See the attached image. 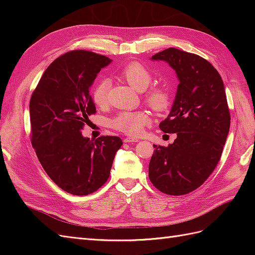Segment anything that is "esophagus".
<instances>
[{
	"label": "esophagus",
	"mask_w": 255,
	"mask_h": 255,
	"mask_svg": "<svg viewBox=\"0 0 255 255\" xmlns=\"http://www.w3.org/2000/svg\"><path fill=\"white\" fill-rule=\"evenodd\" d=\"M123 141L127 142V143H128V142H138V141H139V139H138V138H135V137H127V138H125V139H123Z\"/></svg>",
	"instance_id": "34e87169"
}]
</instances>
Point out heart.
Returning <instances> with one entry per match:
<instances>
[{"label": "heart", "mask_w": 255, "mask_h": 255, "mask_svg": "<svg viewBox=\"0 0 255 255\" xmlns=\"http://www.w3.org/2000/svg\"><path fill=\"white\" fill-rule=\"evenodd\" d=\"M121 75L130 86L138 91L145 90L152 82L151 72L143 65L138 63L127 65L122 69ZM110 85L109 80H102L96 85L92 91V99L96 105L104 106L107 103V91L110 89ZM144 100L153 110L160 112L169 106L170 96L166 88L154 86L146 92ZM150 121V116L144 111L121 112L110 120V126L114 129L125 134L136 135L140 133L142 128L149 125Z\"/></svg>", "instance_id": "1"}]
</instances>
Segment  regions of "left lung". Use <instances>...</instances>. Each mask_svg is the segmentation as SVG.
Wrapping results in <instances>:
<instances>
[{
    "instance_id": "8db88e82",
    "label": "left lung",
    "mask_w": 255,
    "mask_h": 255,
    "mask_svg": "<svg viewBox=\"0 0 255 255\" xmlns=\"http://www.w3.org/2000/svg\"><path fill=\"white\" fill-rule=\"evenodd\" d=\"M176 73L175 99L159 123L165 133H176L168 146L153 144L149 177L159 191L181 196L206 181L221 157L231 117L225 86L211 63L196 54L169 48L153 55Z\"/></svg>"
}]
</instances>
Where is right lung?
<instances>
[{
  "instance_id": "right-lung-1",
  "label": "right lung",
  "mask_w": 255,
  "mask_h": 255,
  "mask_svg": "<svg viewBox=\"0 0 255 255\" xmlns=\"http://www.w3.org/2000/svg\"><path fill=\"white\" fill-rule=\"evenodd\" d=\"M111 61L89 51L68 52L47 68L30 98L37 157L51 180L71 195L86 196L101 187L122 145L117 136L95 140L81 132L89 116L96 114L90 87Z\"/></svg>"
}]
</instances>
